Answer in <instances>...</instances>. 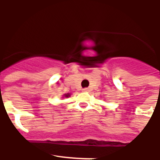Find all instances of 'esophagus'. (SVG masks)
Wrapping results in <instances>:
<instances>
[{
    "label": "esophagus",
    "instance_id": "1",
    "mask_svg": "<svg viewBox=\"0 0 160 160\" xmlns=\"http://www.w3.org/2000/svg\"><path fill=\"white\" fill-rule=\"evenodd\" d=\"M82 91H83V92H88L89 88H85L82 89Z\"/></svg>",
    "mask_w": 160,
    "mask_h": 160
}]
</instances>
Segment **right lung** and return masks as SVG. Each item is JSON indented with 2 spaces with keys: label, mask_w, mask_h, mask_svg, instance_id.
<instances>
[{
  "label": "right lung",
  "mask_w": 160,
  "mask_h": 160,
  "mask_svg": "<svg viewBox=\"0 0 160 160\" xmlns=\"http://www.w3.org/2000/svg\"><path fill=\"white\" fill-rule=\"evenodd\" d=\"M64 96H65V97H68V96H69V94H66L64 95Z\"/></svg>",
  "instance_id": "add662e5"
}]
</instances>
